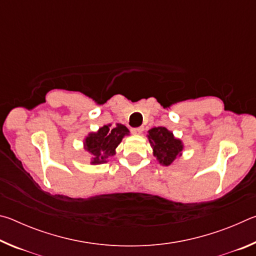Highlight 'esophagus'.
<instances>
[{
    "label": "esophagus",
    "instance_id": "esophagus-1",
    "mask_svg": "<svg viewBox=\"0 0 256 256\" xmlns=\"http://www.w3.org/2000/svg\"><path fill=\"white\" fill-rule=\"evenodd\" d=\"M132 133L134 134H141L142 132H144V126H138V128H133L132 130Z\"/></svg>",
    "mask_w": 256,
    "mask_h": 256
}]
</instances>
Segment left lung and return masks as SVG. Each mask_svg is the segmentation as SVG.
<instances>
[{
    "instance_id": "left-lung-1",
    "label": "left lung",
    "mask_w": 256,
    "mask_h": 256,
    "mask_svg": "<svg viewBox=\"0 0 256 256\" xmlns=\"http://www.w3.org/2000/svg\"><path fill=\"white\" fill-rule=\"evenodd\" d=\"M149 142L154 149V154L160 164L168 166L177 158L183 144L180 140L174 138L172 133L166 128H154L149 131Z\"/></svg>"
}]
</instances>
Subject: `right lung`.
Here are the masks:
<instances>
[{
	"mask_svg": "<svg viewBox=\"0 0 256 256\" xmlns=\"http://www.w3.org/2000/svg\"><path fill=\"white\" fill-rule=\"evenodd\" d=\"M128 130L122 124H118L115 128L105 125L99 128L97 133L89 134L86 138V149L92 154V164L106 162V159L115 154V149Z\"/></svg>",
	"mask_w": 256,
	"mask_h": 256,
	"instance_id": "right-lung-1",
	"label": "right lung"
}]
</instances>
